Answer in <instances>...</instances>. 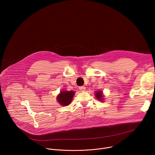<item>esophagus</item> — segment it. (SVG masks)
Returning <instances> with one entry per match:
<instances>
[{
    "label": "esophagus",
    "instance_id": "esophagus-1",
    "mask_svg": "<svg viewBox=\"0 0 155 155\" xmlns=\"http://www.w3.org/2000/svg\"><path fill=\"white\" fill-rule=\"evenodd\" d=\"M85 89H86V88H85V87L84 86H80L79 87V90H80V91H85Z\"/></svg>",
    "mask_w": 155,
    "mask_h": 155
}]
</instances>
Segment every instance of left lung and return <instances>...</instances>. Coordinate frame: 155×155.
I'll list each match as a JSON object with an SVG mask.
<instances>
[{"label": "left lung", "instance_id": "8db88e82", "mask_svg": "<svg viewBox=\"0 0 155 155\" xmlns=\"http://www.w3.org/2000/svg\"><path fill=\"white\" fill-rule=\"evenodd\" d=\"M96 98L100 101H102L104 100L103 99V94H102V91H97L96 93Z\"/></svg>", "mask_w": 155, "mask_h": 155}]
</instances>
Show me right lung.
<instances>
[{
    "mask_svg": "<svg viewBox=\"0 0 155 155\" xmlns=\"http://www.w3.org/2000/svg\"><path fill=\"white\" fill-rule=\"evenodd\" d=\"M74 94L75 92L73 91H61L57 96L58 102L62 106H67L71 103Z\"/></svg>",
    "mask_w": 155,
    "mask_h": 155,
    "instance_id": "obj_1",
    "label": "right lung"
}]
</instances>
